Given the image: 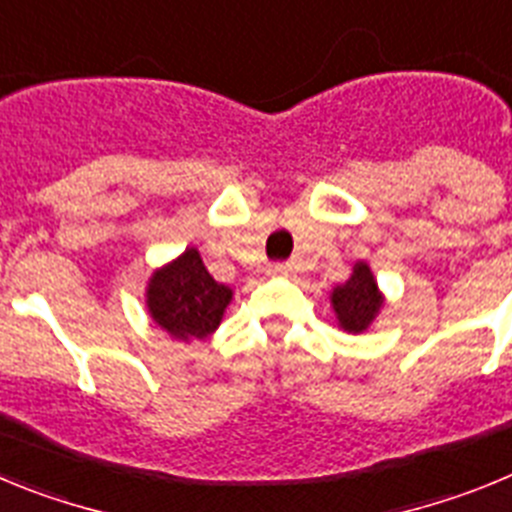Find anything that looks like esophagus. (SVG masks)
Returning <instances> with one entry per match:
<instances>
[{"instance_id": "34e87169", "label": "esophagus", "mask_w": 512, "mask_h": 512, "mask_svg": "<svg viewBox=\"0 0 512 512\" xmlns=\"http://www.w3.org/2000/svg\"><path fill=\"white\" fill-rule=\"evenodd\" d=\"M297 266L289 264V261H282V264H274L271 266V274H277V277H292L295 274Z\"/></svg>"}]
</instances>
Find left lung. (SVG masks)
Here are the masks:
<instances>
[{"instance_id": "1", "label": "left lung", "mask_w": 512, "mask_h": 512, "mask_svg": "<svg viewBox=\"0 0 512 512\" xmlns=\"http://www.w3.org/2000/svg\"><path fill=\"white\" fill-rule=\"evenodd\" d=\"M379 305L382 300H379L377 282L366 264L356 266L343 287L333 289V310H336L341 328L348 333H361L374 320Z\"/></svg>"}]
</instances>
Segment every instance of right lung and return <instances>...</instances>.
<instances>
[{"label":"right lung","mask_w":512,"mask_h":512,"mask_svg":"<svg viewBox=\"0 0 512 512\" xmlns=\"http://www.w3.org/2000/svg\"><path fill=\"white\" fill-rule=\"evenodd\" d=\"M230 292L217 284L202 264L197 248L184 251L174 264L156 271L148 284V310L174 338H205L220 325Z\"/></svg>","instance_id":"add662e5"}]
</instances>
